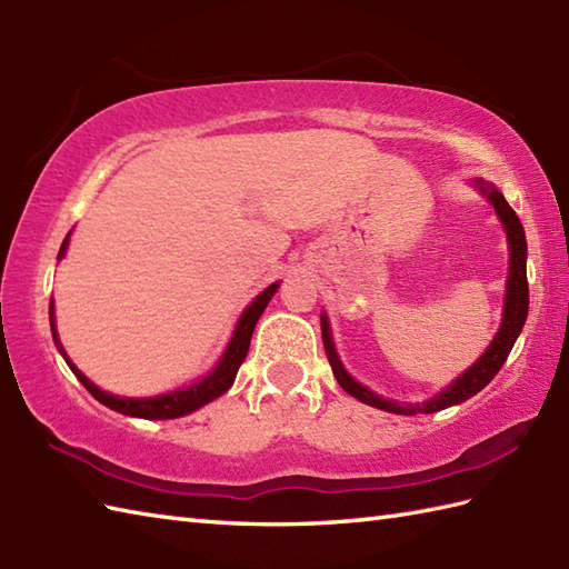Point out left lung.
Instances as JSON below:
<instances>
[{
  "label": "left lung",
  "mask_w": 569,
  "mask_h": 569,
  "mask_svg": "<svg viewBox=\"0 0 569 569\" xmlns=\"http://www.w3.org/2000/svg\"><path fill=\"white\" fill-rule=\"evenodd\" d=\"M481 186V192L489 198V202L493 204V210L501 217V222L506 227V237H509V249H511V263H509V281H506V306H503V322H501V330L493 337V342L489 345V349L485 355L479 357L477 365H471L462 377H459L455 383L447 386L442 393H438L435 398H430L428 403L422 406H398L393 401H386V398L377 396L373 391L365 389V386L357 383L349 373L345 371L340 357L335 352V345H332V337H330V328H328V320L322 316V345H325V355H328V361L332 367V373L337 383L342 386V389L359 398L361 403L373 406V408H381V410H389V413H401V416H416V413H435V410H442V408H450L467 401L475 393H479L485 386L497 377L499 369L503 367L506 357L513 349V342L518 340V335H521L526 318H528V276H526V257H528V247H526V232H523V224L518 220V214L513 212V208L509 202L503 200L501 192L491 186Z\"/></svg>",
  "instance_id": "8db88e82"
}]
</instances>
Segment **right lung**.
<instances>
[{"instance_id":"right-lung-1","label":"right lung","mask_w":569,"mask_h":569,"mask_svg":"<svg viewBox=\"0 0 569 569\" xmlns=\"http://www.w3.org/2000/svg\"><path fill=\"white\" fill-rule=\"evenodd\" d=\"M66 249H68V237L63 239V244H60L58 257H63ZM276 288H278V283H271L261 296H257V300H253V303L244 312H241V318L237 322V330L232 335V342H229L224 357L220 359V365L212 369L210 377H204L202 381L188 386L186 391H173V393L156 396V398H119V396L100 391L98 386H94L88 377H84L80 369H76V365H70L68 355L63 352V347H60L58 335H56V322H53V303H51V310H48V316H51L53 340H56V347L60 349V355H63V359L68 361V367L80 379L84 389H88L94 398H98L102 406L119 410V413H124V416L163 420V418H178V416L192 413V410H198L200 406L214 401L217 396H222L229 389V386L234 383V377H237V371L241 367V361L247 359V352H249L251 332H253V328H257V320L261 318L263 308L269 306V300L276 293Z\"/></svg>"}]
</instances>
